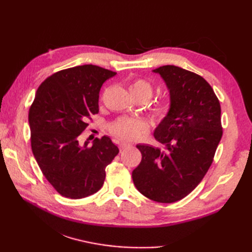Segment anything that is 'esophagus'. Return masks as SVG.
Here are the masks:
<instances>
[{
    "instance_id": "1",
    "label": "esophagus",
    "mask_w": 252,
    "mask_h": 252,
    "mask_svg": "<svg viewBox=\"0 0 252 252\" xmlns=\"http://www.w3.org/2000/svg\"><path fill=\"white\" fill-rule=\"evenodd\" d=\"M119 147H120V151H123V149H126V148H129V147H131L129 144H126V143H121L120 145H119Z\"/></svg>"
}]
</instances>
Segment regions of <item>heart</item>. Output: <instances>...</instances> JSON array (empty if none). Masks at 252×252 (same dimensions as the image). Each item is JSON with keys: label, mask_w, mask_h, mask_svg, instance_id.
<instances>
[{"label": "heart", "mask_w": 252, "mask_h": 252, "mask_svg": "<svg viewBox=\"0 0 252 252\" xmlns=\"http://www.w3.org/2000/svg\"><path fill=\"white\" fill-rule=\"evenodd\" d=\"M130 92L136 100L148 101L152 98L154 88L152 83L146 79L137 78L134 79L130 84ZM171 103L169 100L159 101L154 106V116L159 120H164L170 115ZM109 130L112 134L119 137L120 140L126 142H136L142 138L148 131L147 123L141 119L134 118L120 117L116 119L109 126Z\"/></svg>", "instance_id": "obj_1"}]
</instances>
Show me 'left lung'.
<instances>
[{
	"label": "left lung",
	"mask_w": 252,
	"mask_h": 252,
	"mask_svg": "<svg viewBox=\"0 0 252 252\" xmlns=\"http://www.w3.org/2000/svg\"><path fill=\"white\" fill-rule=\"evenodd\" d=\"M170 90L171 110L155 131L167 151L137 145L141 163L132 172L137 190L154 201L172 203L194 190L213 162L223 134L221 105L199 74L173 65L155 69Z\"/></svg>",
	"instance_id": "left-lung-1"
}]
</instances>
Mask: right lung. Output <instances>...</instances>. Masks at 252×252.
I'll return each instance as SVG.
<instances>
[{
    "instance_id": "obj_1",
    "label": "right lung",
    "mask_w": 252,
    "mask_h": 252,
    "mask_svg": "<svg viewBox=\"0 0 252 252\" xmlns=\"http://www.w3.org/2000/svg\"><path fill=\"white\" fill-rule=\"evenodd\" d=\"M115 71L95 65L77 66L47 77L29 109L31 149L58 194L81 199L98 191L105 169L119 153L108 136L79 145L78 137L98 112L101 85Z\"/></svg>"
}]
</instances>
